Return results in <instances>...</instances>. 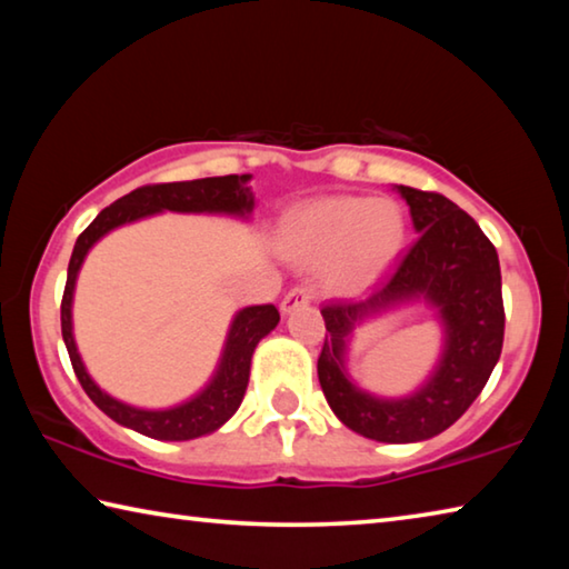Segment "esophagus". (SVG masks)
Instances as JSON below:
<instances>
[{"label": "esophagus", "instance_id": "1", "mask_svg": "<svg viewBox=\"0 0 569 569\" xmlns=\"http://www.w3.org/2000/svg\"><path fill=\"white\" fill-rule=\"evenodd\" d=\"M311 301H313V288L296 286V288H291V291H288V293L283 296L281 311H283V313H291V311H296V308H301V306L311 303Z\"/></svg>", "mask_w": 569, "mask_h": 569}]
</instances>
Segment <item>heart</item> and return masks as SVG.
Returning a JSON list of instances; mask_svg holds the SVG:
<instances>
[{
  "instance_id": "b5f03b06",
  "label": "heart",
  "mask_w": 569,
  "mask_h": 569,
  "mask_svg": "<svg viewBox=\"0 0 569 569\" xmlns=\"http://www.w3.org/2000/svg\"><path fill=\"white\" fill-rule=\"evenodd\" d=\"M403 233L407 220L393 200L333 196L296 208L278 230V243L298 263L329 261L331 283L356 291L387 271Z\"/></svg>"
}]
</instances>
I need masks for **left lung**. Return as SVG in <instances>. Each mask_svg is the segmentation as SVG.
I'll use <instances>...</instances> for the list:
<instances>
[{"label": "left lung", "instance_id": "1", "mask_svg": "<svg viewBox=\"0 0 569 569\" xmlns=\"http://www.w3.org/2000/svg\"><path fill=\"white\" fill-rule=\"evenodd\" d=\"M419 238L393 273L359 303H326L319 381L331 411L356 435L387 445H411L449 429L485 383L502 353L505 303L499 258L477 220L439 192L397 186ZM423 297L446 329V349L432 377L401 400L373 398L345 371L356 325L393 305Z\"/></svg>", "mask_w": 569, "mask_h": 569}]
</instances>
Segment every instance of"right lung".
Here are the masks:
<instances>
[{
	"label": "right lung",
	"instance_id": "1",
	"mask_svg": "<svg viewBox=\"0 0 569 569\" xmlns=\"http://www.w3.org/2000/svg\"><path fill=\"white\" fill-rule=\"evenodd\" d=\"M250 176H223V178H200V180H182V182H160V186H142L128 192L120 200H114L110 208L92 220L77 238L70 266H67V283L62 296V339L70 353L72 369L80 379L82 389L94 401V407L102 409L112 421L122 423L132 431H140L150 439L160 441H188L206 437L210 431L223 427V423L238 411L240 401L248 387L250 377V359L258 341L271 333L281 313L273 303L266 306H248L236 313L233 323L228 329V339L220 353V363L213 379L206 383L203 391L196 397L178 403L170 409H140L130 403L118 401L102 391L98 383L84 369L77 351L74 333H72V296L77 273L84 263V256L98 243L102 236L124 223L172 210V213H216V216H233L248 218L253 213L256 198L248 188Z\"/></svg>",
	"mask_w": 569,
	"mask_h": 569
}]
</instances>
